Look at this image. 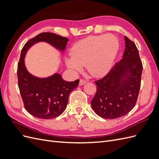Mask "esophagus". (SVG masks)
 <instances>
[{
    "instance_id": "esophagus-1",
    "label": "esophagus",
    "mask_w": 159,
    "mask_h": 159,
    "mask_svg": "<svg viewBox=\"0 0 159 159\" xmlns=\"http://www.w3.org/2000/svg\"><path fill=\"white\" fill-rule=\"evenodd\" d=\"M85 83H86V81L84 80L81 79V80H80V85H83L85 84Z\"/></svg>"
}]
</instances>
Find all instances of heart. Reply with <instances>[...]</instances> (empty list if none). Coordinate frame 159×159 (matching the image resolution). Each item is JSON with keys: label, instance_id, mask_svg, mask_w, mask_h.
Instances as JSON below:
<instances>
[{"label": "heart", "instance_id": "b5f03b06", "mask_svg": "<svg viewBox=\"0 0 159 159\" xmlns=\"http://www.w3.org/2000/svg\"><path fill=\"white\" fill-rule=\"evenodd\" d=\"M119 48L117 38L111 34L89 36L72 47L71 56L66 59V64L74 71H80L86 66L90 75L102 77L111 69Z\"/></svg>", "mask_w": 159, "mask_h": 159}]
</instances>
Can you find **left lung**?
I'll list each match as a JSON object with an SVG mask.
<instances>
[{
    "instance_id": "obj_1",
    "label": "left lung",
    "mask_w": 159,
    "mask_h": 159,
    "mask_svg": "<svg viewBox=\"0 0 159 159\" xmlns=\"http://www.w3.org/2000/svg\"><path fill=\"white\" fill-rule=\"evenodd\" d=\"M123 58L103 78L95 81L97 91L91 105L104 119L121 117L136 104L141 88L143 64L134 43L125 36Z\"/></svg>"
}]
</instances>
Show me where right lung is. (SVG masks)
Here are the masks:
<instances>
[{
  "label": "right lung",
  "instance_id": "right-lung-1",
  "mask_svg": "<svg viewBox=\"0 0 159 159\" xmlns=\"http://www.w3.org/2000/svg\"><path fill=\"white\" fill-rule=\"evenodd\" d=\"M68 39L52 32H42L31 38L22 48L18 64L17 75L20 93L27 111L43 119H54L64 111L71 91L78 87L80 80L66 81L55 74L46 78H39L28 72L25 65L27 50L38 42H46L64 51Z\"/></svg>",
  "mask_w": 159,
  "mask_h": 159
}]
</instances>
